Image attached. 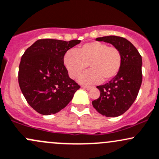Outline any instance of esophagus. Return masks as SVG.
Wrapping results in <instances>:
<instances>
[{"label": "esophagus", "instance_id": "esophagus-1", "mask_svg": "<svg viewBox=\"0 0 159 159\" xmlns=\"http://www.w3.org/2000/svg\"><path fill=\"white\" fill-rule=\"evenodd\" d=\"M82 87L83 88H85V89H87V90H90V89H91V88H93V86H89V85H82Z\"/></svg>", "mask_w": 159, "mask_h": 159}]
</instances>
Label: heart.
Wrapping results in <instances>:
<instances>
[{
  "instance_id": "heart-1",
  "label": "heart",
  "mask_w": 159,
  "mask_h": 159,
  "mask_svg": "<svg viewBox=\"0 0 159 159\" xmlns=\"http://www.w3.org/2000/svg\"><path fill=\"white\" fill-rule=\"evenodd\" d=\"M123 62L118 48L93 41L80 46L76 52L70 50L64 57V64L71 78H78L89 67L90 71L81 77L84 83L109 81L119 73Z\"/></svg>"
}]
</instances>
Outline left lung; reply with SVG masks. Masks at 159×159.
Segmentation results:
<instances>
[{
  "label": "left lung",
  "instance_id": "left-lung-1",
  "mask_svg": "<svg viewBox=\"0 0 159 159\" xmlns=\"http://www.w3.org/2000/svg\"><path fill=\"white\" fill-rule=\"evenodd\" d=\"M96 40L110 43L122 53L123 62L119 73L108 83L97 87L100 90V97L92 101L98 113L115 117L124 113L136 99L143 81L142 56L136 48L123 37L108 36Z\"/></svg>",
  "mask_w": 159,
  "mask_h": 159
}]
</instances>
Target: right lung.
I'll return each mask as SVG.
<instances>
[{"instance_id":"obj_1","label":"right lung","mask_w":159,"mask_h":159,"mask_svg":"<svg viewBox=\"0 0 159 159\" xmlns=\"http://www.w3.org/2000/svg\"><path fill=\"white\" fill-rule=\"evenodd\" d=\"M80 42L42 39L23 53L18 82L27 103L40 114L58 113L68 104L80 88L69 78L64 65L66 52Z\"/></svg>"}]
</instances>
